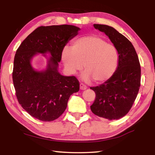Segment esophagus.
Listing matches in <instances>:
<instances>
[{"mask_svg":"<svg viewBox=\"0 0 155 155\" xmlns=\"http://www.w3.org/2000/svg\"><path fill=\"white\" fill-rule=\"evenodd\" d=\"M80 89L81 90H85L87 87L85 85L83 84H80Z\"/></svg>","mask_w":155,"mask_h":155,"instance_id":"esophagus-1","label":"esophagus"}]
</instances>
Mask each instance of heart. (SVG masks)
Wrapping results in <instances>:
<instances>
[{"label":"heart","instance_id":"b5f03b06","mask_svg":"<svg viewBox=\"0 0 155 155\" xmlns=\"http://www.w3.org/2000/svg\"><path fill=\"white\" fill-rule=\"evenodd\" d=\"M61 60L71 75H75L84 68L82 80L101 84L109 80L117 68L119 53L112 44L97 35L80 38L74 41L71 48L66 47Z\"/></svg>","mask_w":155,"mask_h":155}]
</instances>
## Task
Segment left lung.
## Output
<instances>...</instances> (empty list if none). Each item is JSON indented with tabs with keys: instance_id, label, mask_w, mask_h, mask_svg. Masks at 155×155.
Wrapping results in <instances>:
<instances>
[{
	"instance_id": "left-lung-1",
	"label": "left lung",
	"mask_w": 155,
	"mask_h": 155,
	"mask_svg": "<svg viewBox=\"0 0 155 155\" xmlns=\"http://www.w3.org/2000/svg\"><path fill=\"white\" fill-rule=\"evenodd\" d=\"M94 26L104 32L117 50L119 63L109 80L90 87L96 94L91 110L100 117L119 119L129 111L139 90L140 66L138 56L131 42L114 28L104 25Z\"/></svg>"
}]
</instances>
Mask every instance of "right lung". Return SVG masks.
<instances>
[{
	"instance_id": "right-lung-1",
	"label": "right lung",
	"mask_w": 155,
	"mask_h": 155,
	"mask_svg": "<svg viewBox=\"0 0 155 155\" xmlns=\"http://www.w3.org/2000/svg\"><path fill=\"white\" fill-rule=\"evenodd\" d=\"M80 30L73 25L40 26L16 50L12 72L16 97L33 117L42 121L58 119L66 110L70 95L80 89L75 77L64 76L58 71L63 49ZM39 53L47 60L42 71L32 66L33 58Z\"/></svg>"
}]
</instances>
